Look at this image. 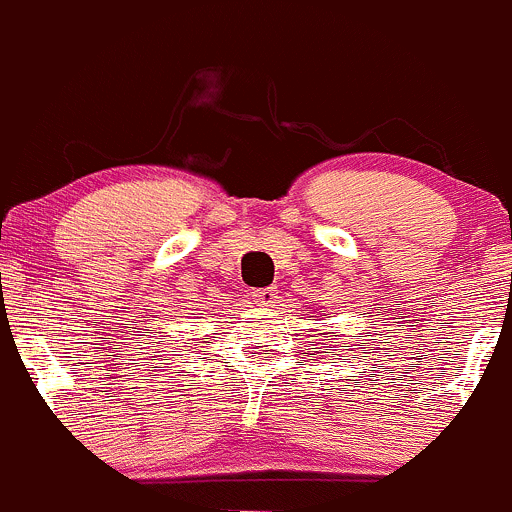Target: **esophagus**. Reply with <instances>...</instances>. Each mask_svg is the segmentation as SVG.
Instances as JSON below:
<instances>
[{
    "label": "esophagus",
    "instance_id": "1",
    "mask_svg": "<svg viewBox=\"0 0 512 512\" xmlns=\"http://www.w3.org/2000/svg\"><path fill=\"white\" fill-rule=\"evenodd\" d=\"M252 297L260 306H272L274 299H277V287H262V289H255L252 292Z\"/></svg>",
    "mask_w": 512,
    "mask_h": 512
}]
</instances>
